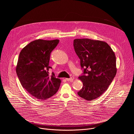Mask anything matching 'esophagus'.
<instances>
[{"label":"esophagus","mask_w":134,"mask_h":134,"mask_svg":"<svg viewBox=\"0 0 134 134\" xmlns=\"http://www.w3.org/2000/svg\"><path fill=\"white\" fill-rule=\"evenodd\" d=\"M66 80L67 81H70V82H72L73 80H74V77H71L69 79H66Z\"/></svg>","instance_id":"1"}]
</instances>
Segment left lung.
Here are the masks:
<instances>
[{"mask_svg": "<svg viewBox=\"0 0 134 134\" xmlns=\"http://www.w3.org/2000/svg\"><path fill=\"white\" fill-rule=\"evenodd\" d=\"M74 47L84 68V75L79 77L83 86L77 94L87 101L96 99L107 91L116 75L115 54L107 42L100 40L76 39Z\"/></svg>", "mask_w": 134, "mask_h": 134, "instance_id": "left-lung-1", "label": "left lung"}]
</instances>
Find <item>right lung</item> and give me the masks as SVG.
<instances>
[{"label":"right lung","mask_w":134,"mask_h":134,"mask_svg":"<svg viewBox=\"0 0 134 134\" xmlns=\"http://www.w3.org/2000/svg\"><path fill=\"white\" fill-rule=\"evenodd\" d=\"M59 40L37 39L24 47L19 55L16 71L21 84L28 93L45 100L58 91L61 80L49 75L50 55Z\"/></svg>","instance_id":"right-lung-1"}]
</instances>
